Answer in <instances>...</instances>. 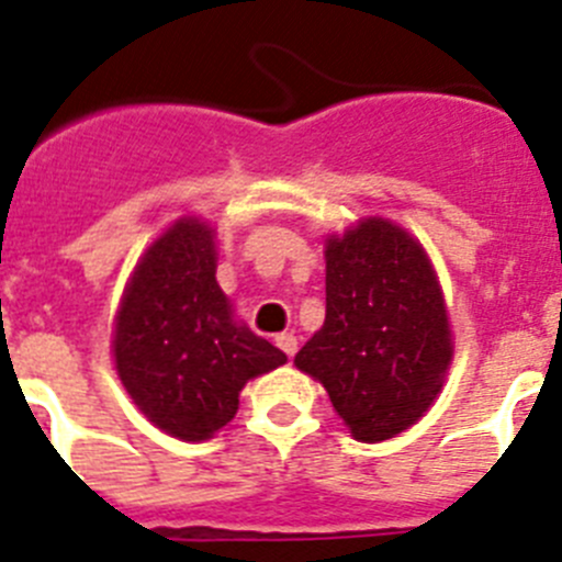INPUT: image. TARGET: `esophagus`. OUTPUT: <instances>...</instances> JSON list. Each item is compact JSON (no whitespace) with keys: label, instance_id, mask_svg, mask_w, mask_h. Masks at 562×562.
Listing matches in <instances>:
<instances>
[{"label":"esophagus","instance_id":"34e87169","mask_svg":"<svg viewBox=\"0 0 562 562\" xmlns=\"http://www.w3.org/2000/svg\"><path fill=\"white\" fill-rule=\"evenodd\" d=\"M276 346L281 351H284L286 357H295V351H297V337L292 335V331H284V335H278L276 337Z\"/></svg>","mask_w":562,"mask_h":562}]
</instances>
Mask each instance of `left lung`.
<instances>
[{
    "label": "left lung",
    "mask_w": 562,
    "mask_h": 562,
    "mask_svg": "<svg viewBox=\"0 0 562 562\" xmlns=\"http://www.w3.org/2000/svg\"><path fill=\"white\" fill-rule=\"evenodd\" d=\"M453 360L448 306L425 247L380 216L326 238V321L295 355L357 441L408 430Z\"/></svg>",
    "instance_id": "1"
}]
</instances>
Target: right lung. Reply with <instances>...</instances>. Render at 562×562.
Wrapping results in <instances>:
<instances>
[{
  "label": "right lung",
  "instance_id": "obj_1",
  "mask_svg": "<svg viewBox=\"0 0 562 562\" xmlns=\"http://www.w3.org/2000/svg\"><path fill=\"white\" fill-rule=\"evenodd\" d=\"M114 369L148 422L205 441L236 416L247 380L286 355L233 317L216 284V233L177 220L137 261L114 317Z\"/></svg>",
  "mask_w": 562,
  "mask_h": 562
}]
</instances>
